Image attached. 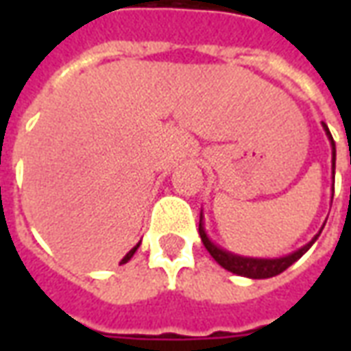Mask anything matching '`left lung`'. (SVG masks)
I'll return each mask as SVG.
<instances>
[{
    "instance_id": "1",
    "label": "left lung",
    "mask_w": 351,
    "mask_h": 351,
    "mask_svg": "<svg viewBox=\"0 0 351 351\" xmlns=\"http://www.w3.org/2000/svg\"><path fill=\"white\" fill-rule=\"evenodd\" d=\"M324 130L327 133V137L331 141L332 146V176H335V160H337V148H335V141H332V135L329 128L324 123ZM335 191V190H332ZM324 229V228H322ZM322 233V231H319ZM317 233L308 244H304L302 248H299L293 254L289 256H284V258H274V259H259V258H244V256H237V254H231V252L223 250L206 237L205 228H203V214H201V221H199V235H201V241L205 244V248L208 250V254L216 259V263H220L226 271L233 272V274H241V276H246V278H271V276H276L280 272H284L289 267L293 265L297 259L301 258L304 252L308 250L312 244L316 243V239L319 237Z\"/></svg>"
}]
</instances>
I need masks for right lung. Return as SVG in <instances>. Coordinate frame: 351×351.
<instances>
[{
	"label": "right lung",
	"instance_id": "obj_1",
	"mask_svg": "<svg viewBox=\"0 0 351 351\" xmlns=\"http://www.w3.org/2000/svg\"><path fill=\"white\" fill-rule=\"evenodd\" d=\"M138 244H141V243H138ZM138 244H135V246H133V248H131V250L128 252V254H125V258H123L122 261H120V265H122V263H128V261H130V259L133 258V254H135V252H137Z\"/></svg>",
	"mask_w": 351,
	"mask_h": 351
}]
</instances>
